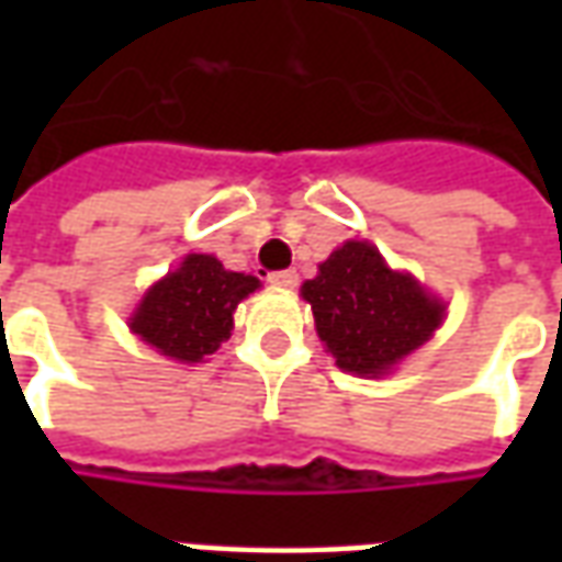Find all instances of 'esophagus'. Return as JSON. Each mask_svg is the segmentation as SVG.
<instances>
[{
  "instance_id": "1",
  "label": "esophagus",
  "mask_w": 562,
  "mask_h": 562,
  "mask_svg": "<svg viewBox=\"0 0 562 562\" xmlns=\"http://www.w3.org/2000/svg\"><path fill=\"white\" fill-rule=\"evenodd\" d=\"M268 282L273 289H294L297 285V273L294 270H277V273H270Z\"/></svg>"
}]
</instances>
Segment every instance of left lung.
Wrapping results in <instances>:
<instances>
[{
	"instance_id": "8db88e82",
	"label": "left lung",
	"mask_w": 562,
	"mask_h": 562,
	"mask_svg": "<svg viewBox=\"0 0 562 562\" xmlns=\"http://www.w3.org/2000/svg\"><path fill=\"white\" fill-rule=\"evenodd\" d=\"M316 330L337 367L355 376L391 373L434 337L446 304L424 292L413 273L391 270L367 240H346L313 280L301 285Z\"/></svg>"
}]
</instances>
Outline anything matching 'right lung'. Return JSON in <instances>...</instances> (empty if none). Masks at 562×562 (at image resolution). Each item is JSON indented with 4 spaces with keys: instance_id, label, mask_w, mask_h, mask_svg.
Returning a JSON list of instances; mask_svg holds the SVG:
<instances>
[{
    "instance_id": "1",
    "label": "right lung",
    "mask_w": 562,
    "mask_h": 562,
    "mask_svg": "<svg viewBox=\"0 0 562 562\" xmlns=\"http://www.w3.org/2000/svg\"><path fill=\"white\" fill-rule=\"evenodd\" d=\"M258 285V277L225 270L220 258L189 252L180 268L149 285L128 328L165 358L201 364L232 337L234 310Z\"/></svg>"
}]
</instances>
